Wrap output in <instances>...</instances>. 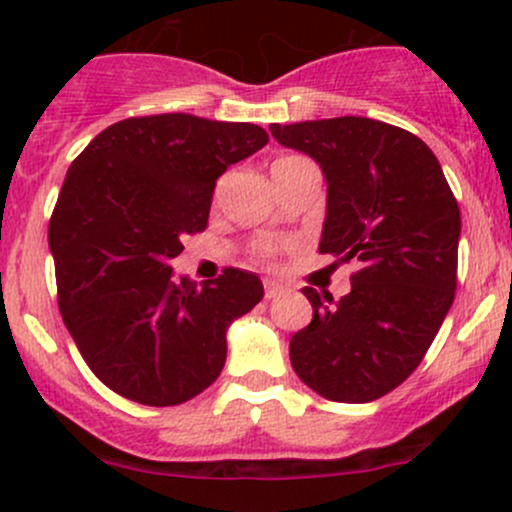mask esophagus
Returning <instances> with one entry per match:
<instances>
[{"mask_svg": "<svg viewBox=\"0 0 512 512\" xmlns=\"http://www.w3.org/2000/svg\"><path fill=\"white\" fill-rule=\"evenodd\" d=\"M281 293H284V286L276 284V281H272V279H264V296L276 298V296H281Z\"/></svg>", "mask_w": 512, "mask_h": 512, "instance_id": "esophagus-1", "label": "esophagus"}]
</instances>
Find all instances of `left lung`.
I'll list each match as a JSON object with an SVG mask.
<instances>
[{
	"label": "left lung",
	"mask_w": 512,
	"mask_h": 512,
	"mask_svg": "<svg viewBox=\"0 0 512 512\" xmlns=\"http://www.w3.org/2000/svg\"><path fill=\"white\" fill-rule=\"evenodd\" d=\"M327 180L320 250L356 260L334 301L305 286L313 320L291 337V366L317 395L363 404L414 373L455 301L460 207L433 151L370 117L269 125Z\"/></svg>",
	"instance_id": "1"
}]
</instances>
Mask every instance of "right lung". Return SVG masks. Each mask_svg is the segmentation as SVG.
Segmentation results:
<instances>
[{
  "label": "right lung",
  "instance_id": "right-lung-1",
  "mask_svg": "<svg viewBox=\"0 0 512 512\" xmlns=\"http://www.w3.org/2000/svg\"><path fill=\"white\" fill-rule=\"evenodd\" d=\"M269 142L250 122L129 117L76 156L48 243L60 310L88 368L117 395L173 407L219 378L226 332L262 301L260 276H175L182 238L207 228L216 180Z\"/></svg>",
  "mask_w": 512,
  "mask_h": 512
}]
</instances>
